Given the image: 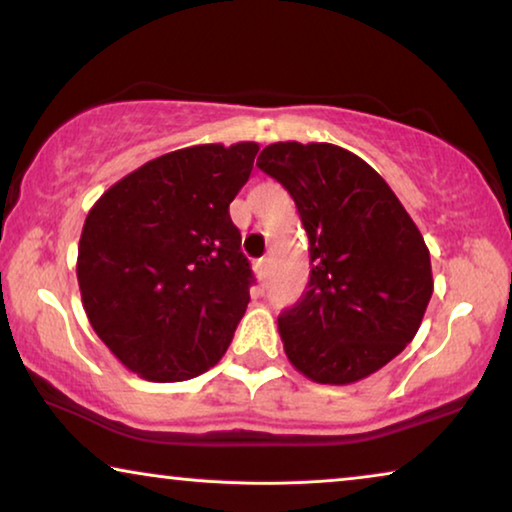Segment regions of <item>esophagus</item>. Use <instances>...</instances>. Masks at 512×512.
Segmentation results:
<instances>
[{
  "label": "esophagus",
  "mask_w": 512,
  "mask_h": 512,
  "mask_svg": "<svg viewBox=\"0 0 512 512\" xmlns=\"http://www.w3.org/2000/svg\"><path fill=\"white\" fill-rule=\"evenodd\" d=\"M269 266H271V259H269V257H262V259H259L257 266H255L259 280H266V278H269Z\"/></svg>",
  "instance_id": "esophagus-1"
}]
</instances>
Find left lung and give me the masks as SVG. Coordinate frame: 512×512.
Returning <instances> with one entry per match:
<instances>
[{"label": "left lung", "mask_w": 512, "mask_h": 512, "mask_svg": "<svg viewBox=\"0 0 512 512\" xmlns=\"http://www.w3.org/2000/svg\"><path fill=\"white\" fill-rule=\"evenodd\" d=\"M257 167L285 186L310 241V280L282 310L292 365L317 384H352L414 340L432 296L430 250L391 186L329 142H276Z\"/></svg>", "instance_id": "8db88e82"}]
</instances>
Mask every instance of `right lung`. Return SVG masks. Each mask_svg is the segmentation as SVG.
<instances>
[{"mask_svg": "<svg viewBox=\"0 0 512 512\" xmlns=\"http://www.w3.org/2000/svg\"><path fill=\"white\" fill-rule=\"evenodd\" d=\"M257 151L255 142L170 151L91 207L78 246L82 305L142 379H193L230 347L255 282L230 202Z\"/></svg>", "mask_w": 512, "mask_h": 512, "instance_id": "right-lung-1", "label": "right lung"}]
</instances>
